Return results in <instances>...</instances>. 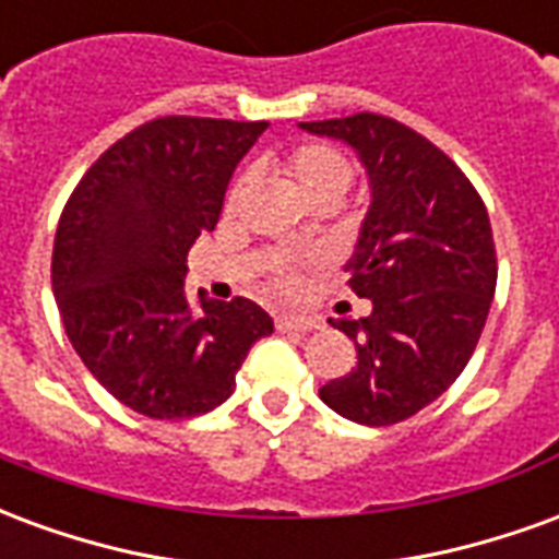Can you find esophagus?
I'll list each match as a JSON object with an SVG mask.
<instances>
[{"mask_svg":"<svg viewBox=\"0 0 559 559\" xmlns=\"http://www.w3.org/2000/svg\"><path fill=\"white\" fill-rule=\"evenodd\" d=\"M275 326L278 332H311V329H320V320L317 317H278Z\"/></svg>","mask_w":559,"mask_h":559,"instance_id":"esophagus-1","label":"esophagus"}]
</instances>
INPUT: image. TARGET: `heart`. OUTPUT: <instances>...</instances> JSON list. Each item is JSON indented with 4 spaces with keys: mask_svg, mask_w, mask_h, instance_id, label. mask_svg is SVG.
<instances>
[{
    "mask_svg": "<svg viewBox=\"0 0 559 559\" xmlns=\"http://www.w3.org/2000/svg\"><path fill=\"white\" fill-rule=\"evenodd\" d=\"M284 170L314 206L317 203H332L335 206L353 185V164L341 148L329 146V143H299V146H293L284 155ZM245 188H248V179L239 176L227 191V209L239 203ZM296 287L299 284H296L290 263H278L272 278H269V290L275 296H290V293H296Z\"/></svg>",
    "mask_w": 559,
    "mask_h": 559,
    "instance_id": "obj_1",
    "label": "heart"
}]
</instances>
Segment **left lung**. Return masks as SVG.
Here are the masks:
<instances>
[{"mask_svg":"<svg viewBox=\"0 0 559 559\" xmlns=\"http://www.w3.org/2000/svg\"><path fill=\"white\" fill-rule=\"evenodd\" d=\"M299 128L347 143L371 185L344 266L371 314L329 320L356 344L359 362L329 380L320 399L359 425H395L440 399L479 344L497 287L488 209L455 160L389 116Z\"/></svg>","mask_w":559,"mask_h":559,"instance_id":"1","label":"left lung"}]
</instances>
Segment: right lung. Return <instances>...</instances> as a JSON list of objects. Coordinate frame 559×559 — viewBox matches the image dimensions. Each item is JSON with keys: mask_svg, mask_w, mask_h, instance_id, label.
<instances>
[{"mask_svg": "<svg viewBox=\"0 0 559 559\" xmlns=\"http://www.w3.org/2000/svg\"><path fill=\"white\" fill-rule=\"evenodd\" d=\"M269 122L160 116L116 140L68 197L53 296L68 341L116 401L148 419H191L236 389L272 317L251 299L185 293V257L215 230L236 164Z\"/></svg>", "mask_w": 559, "mask_h": 559, "instance_id": "1", "label": "right lung"}]
</instances>
